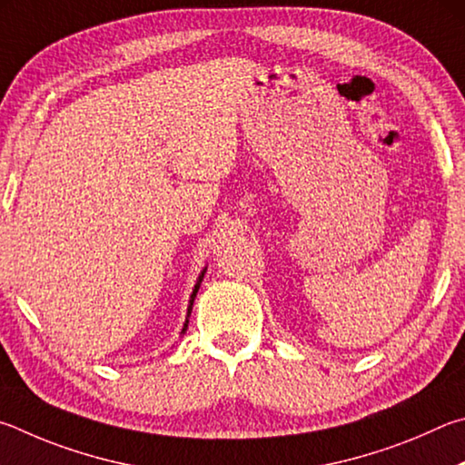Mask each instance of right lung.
Here are the masks:
<instances>
[{
  "instance_id": "add662e5",
  "label": "right lung",
  "mask_w": 465,
  "mask_h": 465,
  "mask_svg": "<svg viewBox=\"0 0 465 465\" xmlns=\"http://www.w3.org/2000/svg\"><path fill=\"white\" fill-rule=\"evenodd\" d=\"M202 278H203V272H202V275H200V280H198V283H195V288H193V292H192V300H190V308H187V316H190V311H192V304H193V298H195V294H198V290H200V282H202ZM187 329V321H185V324H183V331Z\"/></svg>"
}]
</instances>
